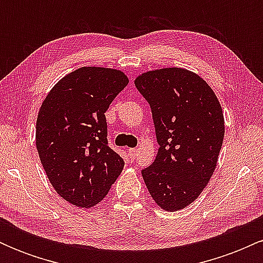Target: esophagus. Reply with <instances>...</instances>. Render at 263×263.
Returning a JSON list of instances; mask_svg holds the SVG:
<instances>
[{
	"mask_svg": "<svg viewBox=\"0 0 263 263\" xmlns=\"http://www.w3.org/2000/svg\"><path fill=\"white\" fill-rule=\"evenodd\" d=\"M128 155H129V158L135 159L136 158V155H137V149H136V148H129L128 149Z\"/></svg>",
	"mask_w": 263,
	"mask_h": 263,
	"instance_id": "esophagus-1",
	"label": "esophagus"
}]
</instances>
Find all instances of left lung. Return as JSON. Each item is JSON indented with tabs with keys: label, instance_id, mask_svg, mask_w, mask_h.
<instances>
[{
	"label": "left lung",
	"instance_id": "1",
	"mask_svg": "<svg viewBox=\"0 0 263 263\" xmlns=\"http://www.w3.org/2000/svg\"><path fill=\"white\" fill-rule=\"evenodd\" d=\"M135 85L149 104L155 162L142 170L151 197L167 211L188 206L208 185L224 140V115L211 87L180 68L147 71Z\"/></svg>",
	"mask_w": 263,
	"mask_h": 263
}]
</instances>
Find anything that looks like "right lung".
<instances>
[{
    "mask_svg": "<svg viewBox=\"0 0 263 263\" xmlns=\"http://www.w3.org/2000/svg\"><path fill=\"white\" fill-rule=\"evenodd\" d=\"M128 84L116 69L84 66L58 81L42 104L35 144L62 198L80 208L105 198L125 162L108 147L105 112Z\"/></svg>",
    "mask_w": 263,
    "mask_h": 263,
    "instance_id": "1",
    "label": "right lung"
}]
</instances>
